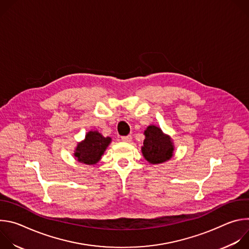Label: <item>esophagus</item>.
<instances>
[{"instance_id": "obj_1", "label": "esophagus", "mask_w": 249, "mask_h": 249, "mask_svg": "<svg viewBox=\"0 0 249 249\" xmlns=\"http://www.w3.org/2000/svg\"><path fill=\"white\" fill-rule=\"evenodd\" d=\"M121 141L126 142V143H129V142L132 141V136H124V137H121Z\"/></svg>"}]
</instances>
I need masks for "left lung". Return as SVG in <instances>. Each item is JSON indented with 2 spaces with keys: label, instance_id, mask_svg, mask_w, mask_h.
I'll use <instances>...</instances> for the list:
<instances>
[{
  "label": "left lung",
  "instance_id": "8db88e82",
  "mask_svg": "<svg viewBox=\"0 0 249 249\" xmlns=\"http://www.w3.org/2000/svg\"><path fill=\"white\" fill-rule=\"evenodd\" d=\"M145 140L141 148L145 160L152 164L166 162L173 157L174 144L171 137L156 125H149L144 131Z\"/></svg>",
  "mask_w": 249,
  "mask_h": 249
}]
</instances>
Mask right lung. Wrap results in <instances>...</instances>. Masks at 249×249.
<instances>
[{
  "label": "right lung",
  "mask_w": 249,
  "mask_h": 249,
  "mask_svg": "<svg viewBox=\"0 0 249 249\" xmlns=\"http://www.w3.org/2000/svg\"><path fill=\"white\" fill-rule=\"evenodd\" d=\"M111 141L110 137H104L97 130L89 131L85 139L79 142L75 148V160L89 165L96 164L110 145Z\"/></svg>",
  "instance_id": "obj_1"
}]
</instances>
